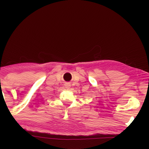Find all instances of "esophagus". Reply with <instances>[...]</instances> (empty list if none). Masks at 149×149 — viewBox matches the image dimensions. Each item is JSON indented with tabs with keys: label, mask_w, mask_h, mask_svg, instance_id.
Listing matches in <instances>:
<instances>
[{
	"label": "esophagus",
	"mask_w": 149,
	"mask_h": 149,
	"mask_svg": "<svg viewBox=\"0 0 149 149\" xmlns=\"http://www.w3.org/2000/svg\"><path fill=\"white\" fill-rule=\"evenodd\" d=\"M66 88H70V83H66Z\"/></svg>",
	"instance_id": "obj_1"
}]
</instances>
